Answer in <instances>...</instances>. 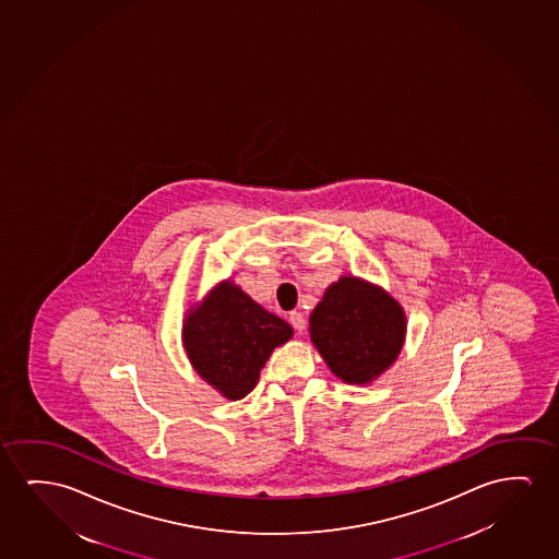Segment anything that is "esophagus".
<instances>
[{"label":"esophagus","instance_id":"esophagus-1","mask_svg":"<svg viewBox=\"0 0 559 559\" xmlns=\"http://www.w3.org/2000/svg\"><path fill=\"white\" fill-rule=\"evenodd\" d=\"M289 322H292L293 328H295V330L299 331L300 333V331L305 330V323H307V320H305V316L295 310V312L289 314Z\"/></svg>","mask_w":559,"mask_h":559}]
</instances>
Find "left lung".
I'll return each mask as SVG.
<instances>
[{
  "label": "left lung",
  "instance_id": "1",
  "mask_svg": "<svg viewBox=\"0 0 559 559\" xmlns=\"http://www.w3.org/2000/svg\"><path fill=\"white\" fill-rule=\"evenodd\" d=\"M308 331L333 376L348 385H370L396 362L408 320L381 285L341 275L312 310Z\"/></svg>",
  "mask_w": 559,
  "mask_h": 559
}]
</instances>
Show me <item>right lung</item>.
Segmentation results:
<instances>
[{"label": "right lung", "instance_id": "obj_1", "mask_svg": "<svg viewBox=\"0 0 559 559\" xmlns=\"http://www.w3.org/2000/svg\"><path fill=\"white\" fill-rule=\"evenodd\" d=\"M292 337L289 323L260 307L231 280L193 302L181 325L191 368L228 401L251 393L270 354Z\"/></svg>", "mask_w": 559, "mask_h": 559}]
</instances>
